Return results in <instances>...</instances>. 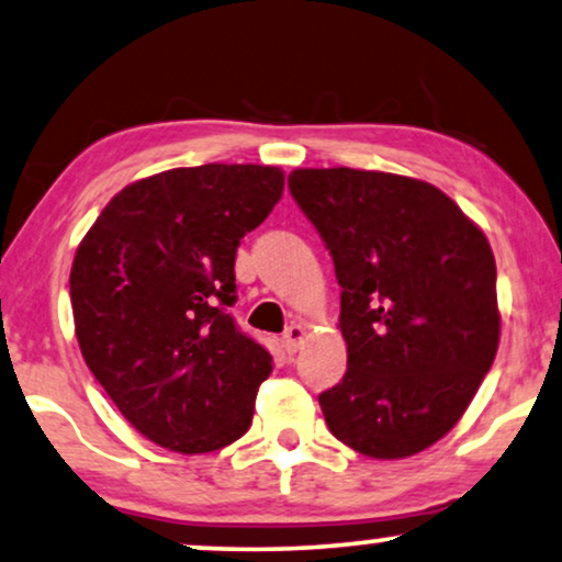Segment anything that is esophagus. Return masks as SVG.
Masks as SVG:
<instances>
[{
	"mask_svg": "<svg viewBox=\"0 0 562 562\" xmlns=\"http://www.w3.org/2000/svg\"><path fill=\"white\" fill-rule=\"evenodd\" d=\"M305 336H308V331H305V326L301 324H290L285 328V334H282V347H285L288 355H295V351L303 347Z\"/></svg>",
	"mask_w": 562,
	"mask_h": 562,
	"instance_id": "obj_1",
	"label": "esophagus"
}]
</instances>
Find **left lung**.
Wrapping results in <instances>:
<instances>
[{
  "instance_id": "obj_1",
  "label": "left lung",
  "mask_w": 562,
  "mask_h": 562,
  "mask_svg": "<svg viewBox=\"0 0 562 562\" xmlns=\"http://www.w3.org/2000/svg\"><path fill=\"white\" fill-rule=\"evenodd\" d=\"M288 184L341 288L347 372L318 395L328 429L368 458H411L460 422L496 357L488 238L414 177L295 169Z\"/></svg>"
}]
</instances>
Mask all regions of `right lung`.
I'll return each instance as SVG.
<instances>
[{
    "label": "right lung",
    "mask_w": 562,
    "mask_h": 562,
    "mask_svg": "<svg viewBox=\"0 0 562 562\" xmlns=\"http://www.w3.org/2000/svg\"><path fill=\"white\" fill-rule=\"evenodd\" d=\"M282 187V169L259 164L169 169L123 187L81 238L69 277L81 357L171 452H215L251 426L272 355L231 318L234 265Z\"/></svg>",
    "instance_id": "obj_1"
}]
</instances>
